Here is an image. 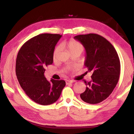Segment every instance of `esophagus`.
<instances>
[{
	"mask_svg": "<svg viewBox=\"0 0 134 134\" xmlns=\"http://www.w3.org/2000/svg\"><path fill=\"white\" fill-rule=\"evenodd\" d=\"M74 81L73 80H67L65 81V83H66V85H69V84L72 83H74Z\"/></svg>",
	"mask_w": 134,
	"mask_h": 134,
	"instance_id": "34e87169",
	"label": "esophagus"
}]
</instances>
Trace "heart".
<instances>
[{"label":"heart","mask_w":134,"mask_h":134,"mask_svg":"<svg viewBox=\"0 0 134 134\" xmlns=\"http://www.w3.org/2000/svg\"><path fill=\"white\" fill-rule=\"evenodd\" d=\"M64 44L66 45L68 50L71 54L75 53H79L81 54L84 50V47L83 45L81 44V43L77 41L74 39H71L68 41L64 42ZM60 50V46L56 47L54 50L53 51V58L55 59L56 58V56L58 53L59 51ZM70 68H67L66 69V71L70 70Z\"/></svg>","instance_id":"heart-1"}]
</instances>
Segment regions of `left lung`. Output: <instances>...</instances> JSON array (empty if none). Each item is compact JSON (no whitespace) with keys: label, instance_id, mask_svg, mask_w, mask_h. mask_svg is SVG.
<instances>
[{"label":"left lung","instance_id":"left-lung-1","mask_svg":"<svg viewBox=\"0 0 134 134\" xmlns=\"http://www.w3.org/2000/svg\"><path fill=\"white\" fill-rule=\"evenodd\" d=\"M74 39L85 48L86 72L92 73V80L85 81L86 89L80 94L81 99L90 104L102 102L118 82L121 64L117 52L109 41L96 34L77 35Z\"/></svg>","mask_w":134,"mask_h":134}]
</instances>
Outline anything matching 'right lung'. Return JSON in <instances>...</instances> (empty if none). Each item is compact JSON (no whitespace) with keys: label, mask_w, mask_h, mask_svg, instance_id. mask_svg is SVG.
Listing matches in <instances>:
<instances>
[{"label":"right lung","mask_w":134,"mask_h":134,"mask_svg":"<svg viewBox=\"0 0 134 134\" xmlns=\"http://www.w3.org/2000/svg\"><path fill=\"white\" fill-rule=\"evenodd\" d=\"M62 35L42 34L31 38L18 52L16 74L26 94L35 103L48 105L57 100L65 81L47 80L45 68L53 63V51Z\"/></svg>","instance_id":"1"}]
</instances>
